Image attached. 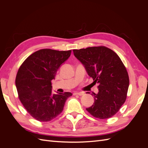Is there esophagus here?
Here are the masks:
<instances>
[{"instance_id": "esophagus-1", "label": "esophagus", "mask_w": 148, "mask_h": 148, "mask_svg": "<svg viewBox=\"0 0 148 148\" xmlns=\"http://www.w3.org/2000/svg\"><path fill=\"white\" fill-rule=\"evenodd\" d=\"M84 95V93L82 92H74L73 93V95H78V96H83Z\"/></svg>"}]
</instances>
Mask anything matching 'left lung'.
Here are the masks:
<instances>
[{
	"instance_id": "1",
	"label": "left lung",
	"mask_w": 148,
	"mask_h": 148,
	"mask_svg": "<svg viewBox=\"0 0 148 148\" xmlns=\"http://www.w3.org/2000/svg\"><path fill=\"white\" fill-rule=\"evenodd\" d=\"M73 52L93 83L99 84V92L92 95L95 102L86 110L99 119L112 117L126 101L129 86L128 74L122 61L105 46L74 49Z\"/></svg>"
}]
</instances>
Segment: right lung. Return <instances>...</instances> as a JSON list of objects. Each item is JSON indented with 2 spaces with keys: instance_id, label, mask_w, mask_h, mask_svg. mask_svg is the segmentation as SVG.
<instances>
[{
  "instance_id": "add662e5",
  "label": "right lung",
  "mask_w": 148,
  "mask_h": 148,
  "mask_svg": "<svg viewBox=\"0 0 148 148\" xmlns=\"http://www.w3.org/2000/svg\"><path fill=\"white\" fill-rule=\"evenodd\" d=\"M71 51L50 49L39 50L30 55L18 71L15 84L18 97L25 109L39 122H49L64 109L69 92L52 94L51 81Z\"/></svg>"
}]
</instances>
